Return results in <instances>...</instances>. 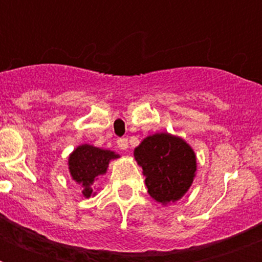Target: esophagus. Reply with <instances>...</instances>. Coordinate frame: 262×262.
I'll return each instance as SVG.
<instances>
[{
  "instance_id": "esophagus-1",
  "label": "esophagus",
  "mask_w": 262,
  "mask_h": 262,
  "mask_svg": "<svg viewBox=\"0 0 262 262\" xmlns=\"http://www.w3.org/2000/svg\"><path fill=\"white\" fill-rule=\"evenodd\" d=\"M117 145H118V148L121 149V151H126V149H127V140L126 139H119L118 141H117Z\"/></svg>"
}]
</instances>
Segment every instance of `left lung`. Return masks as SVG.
<instances>
[{"mask_svg":"<svg viewBox=\"0 0 262 262\" xmlns=\"http://www.w3.org/2000/svg\"><path fill=\"white\" fill-rule=\"evenodd\" d=\"M135 159L143 168L152 199L162 205L175 203L190 189L197 171L193 148L178 136L155 133L135 148Z\"/></svg>","mask_w":262,"mask_h":262,"instance_id":"8db88e82","label":"left lung"}]
</instances>
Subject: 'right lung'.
<instances>
[{"instance_id": "obj_1", "label": "right lung", "mask_w": 262, "mask_h": 262, "mask_svg": "<svg viewBox=\"0 0 262 262\" xmlns=\"http://www.w3.org/2000/svg\"><path fill=\"white\" fill-rule=\"evenodd\" d=\"M119 155L110 149L81 144L68 158V167L72 179L83 187L85 199L94 197L96 191L94 182L107 172L111 160L118 159Z\"/></svg>"}]
</instances>
